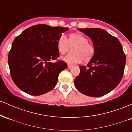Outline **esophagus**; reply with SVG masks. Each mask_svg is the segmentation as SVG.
Returning a JSON list of instances; mask_svg holds the SVG:
<instances>
[{"instance_id": "34e87169", "label": "esophagus", "mask_w": 132, "mask_h": 132, "mask_svg": "<svg viewBox=\"0 0 132 132\" xmlns=\"http://www.w3.org/2000/svg\"><path fill=\"white\" fill-rule=\"evenodd\" d=\"M72 67V65L68 64V69H70V68H71Z\"/></svg>"}]
</instances>
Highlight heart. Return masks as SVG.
<instances>
[{"label":"heart","mask_w":132,"mask_h":132,"mask_svg":"<svg viewBox=\"0 0 132 132\" xmlns=\"http://www.w3.org/2000/svg\"><path fill=\"white\" fill-rule=\"evenodd\" d=\"M57 50L61 54H65L72 48V52L63 57V60L69 64H76L82 60L88 61L93 57L95 47L88 42V38L80 33H72L68 40L64 35L62 34L57 40Z\"/></svg>","instance_id":"obj_1"}]
</instances>
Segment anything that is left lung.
<instances>
[{
	"label": "left lung",
	"instance_id": "1",
	"mask_svg": "<svg viewBox=\"0 0 132 132\" xmlns=\"http://www.w3.org/2000/svg\"><path fill=\"white\" fill-rule=\"evenodd\" d=\"M91 38L95 47L87 66H81L75 79L76 89L90 97H101L115 89L123 77L126 56L120 42L105 30L97 28H78Z\"/></svg>",
	"mask_w": 132,
	"mask_h": 132
}]
</instances>
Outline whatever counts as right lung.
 Wrapping results in <instances>:
<instances>
[{
  "mask_svg": "<svg viewBox=\"0 0 132 132\" xmlns=\"http://www.w3.org/2000/svg\"><path fill=\"white\" fill-rule=\"evenodd\" d=\"M68 30L61 27L39 24L30 27L13 40L9 53L8 63L13 82L22 91L40 95L56 85L58 75L68 68L57 60V40ZM51 60H56L51 63Z\"/></svg>",
  "mask_w": 132,
  "mask_h": 132,
  "instance_id": "right-lung-1",
  "label": "right lung"
}]
</instances>
